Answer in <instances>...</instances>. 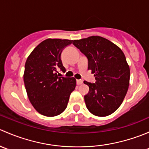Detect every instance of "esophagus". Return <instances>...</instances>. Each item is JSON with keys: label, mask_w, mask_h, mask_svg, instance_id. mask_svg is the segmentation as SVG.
I'll return each mask as SVG.
<instances>
[{"label": "esophagus", "mask_w": 149, "mask_h": 149, "mask_svg": "<svg viewBox=\"0 0 149 149\" xmlns=\"http://www.w3.org/2000/svg\"><path fill=\"white\" fill-rule=\"evenodd\" d=\"M76 84H77L78 85H81V84H83V81L80 80V79H77V80H76Z\"/></svg>", "instance_id": "obj_1"}]
</instances>
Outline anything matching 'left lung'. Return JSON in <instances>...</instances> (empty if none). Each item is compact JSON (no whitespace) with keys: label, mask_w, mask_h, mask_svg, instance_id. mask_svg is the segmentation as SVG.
Returning a JSON list of instances; mask_svg holds the SVG:
<instances>
[{"label":"left lung","mask_w":149,"mask_h":149,"mask_svg":"<svg viewBox=\"0 0 149 149\" xmlns=\"http://www.w3.org/2000/svg\"><path fill=\"white\" fill-rule=\"evenodd\" d=\"M73 45L88 59L95 83L84 81L89 91L84 96L86 106L96 116L105 117L118 109L123 102L130 81V68L120 47L99 36L73 40Z\"/></svg>","instance_id":"8db88e82"}]
</instances>
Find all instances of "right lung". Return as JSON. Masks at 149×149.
<instances>
[{
  "mask_svg": "<svg viewBox=\"0 0 149 149\" xmlns=\"http://www.w3.org/2000/svg\"><path fill=\"white\" fill-rule=\"evenodd\" d=\"M73 40L47 39L31 52L25 63L24 81L29 100L41 115L54 117L67 107L75 89V78L58 77V70L65 72L61 52Z\"/></svg>",
  "mask_w": 149,
  "mask_h": 149,
  "instance_id": "add662e5",
  "label": "right lung"
}]
</instances>
